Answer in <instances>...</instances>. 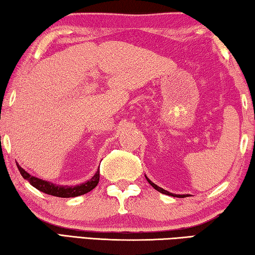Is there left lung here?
<instances>
[{
	"mask_svg": "<svg viewBox=\"0 0 255 255\" xmlns=\"http://www.w3.org/2000/svg\"><path fill=\"white\" fill-rule=\"evenodd\" d=\"M146 179H147V181H148V183L152 185V187L155 189V190H157V191H159L161 193H164V195H167V196H172V197H178V198H185V197H188L189 195H173V193H171V192H169V191H166V190H164L163 188H159V187H157L156 184L155 183H153L152 181H150L147 176H146Z\"/></svg>",
	"mask_w": 255,
	"mask_h": 255,
	"instance_id": "left-lung-1",
	"label": "left lung"
}]
</instances>
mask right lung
<instances>
[{
    "mask_svg": "<svg viewBox=\"0 0 255 255\" xmlns=\"http://www.w3.org/2000/svg\"><path fill=\"white\" fill-rule=\"evenodd\" d=\"M16 166H18V169L20 171L21 175L23 176V179L28 180L32 187L38 189L39 191L47 193V195L59 197V198L77 197V196L84 195V193H88L97 187L99 183V180H100V172L97 171V173L84 183L75 185V187H67V185L62 187V185H56L50 182H47L45 180L38 179L36 176L30 175L27 171H24L22 167L19 165L18 163H16Z\"/></svg>",
    "mask_w": 255,
    "mask_h": 255,
    "instance_id": "1",
    "label": "right lung"
}]
</instances>
